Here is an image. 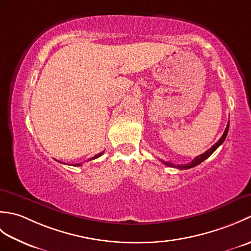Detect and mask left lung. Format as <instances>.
I'll return each mask as SVG.
<instances>
[{"label": "left lung", "mask_w": 251, "mask_h": 251, "mask_svg": "<svg viewBox=\"0 0 251 251\" xmlns=\"http://www.w3.org/2000/svg\"><path fill=\"white\" fill-rule=\"evenodd\" d=\"M228 125H230V122L227 123V125H226V130H225V132H223V135H222V137L220 138L219 140H218V142H216L214 146H212L209 150H207L205 153H202V154H201V155H199V156H196L193 161H192L191 163H189V164H183V165H174V164H172V163H169V162H165V161H162L163 162V164L164 165H166V166H168V167H175V168H178V169H189V168H193V167H195V166H197V165L199 164H201V162H204L205 159H207L208 157H209L212 153H214L218 148H219L222 143H223V141L226 140V135H227V132H228Z\"/></svg>", "instance_id": "1"}]
</instances>
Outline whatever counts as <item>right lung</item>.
Here are the masks:
<instances>
[{
	"label": "right lung",
	"mask_w": 251,
	"mask_h": 251,
	"mask_svg": "<svg viewBox=\"0 0 251 251\" xmlns=\"http://www.w3.org/2000/svg\"><path fill=\"white\" fill-rule=\"evenodd\" d=\"M102 154H103V152H101V153H98V154H97V155H95L94 157H92V158H89V159H88V161H92V159H95V158H98L99 156H101V155H102ZM63 164H65V163H63ZM73 166H82V164H74V165H73Z\"/></svg>",
	"instance_id": "1"
}]
</instances>
